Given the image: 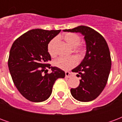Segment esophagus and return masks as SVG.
Returning a JSON list of instances; mask_svg holds the SVG:
<instances>
[{
    "mask_svg": "<svg viewBox=\"0 0 122 122\" xmlns=\"http://www.w3.org/2000/svg\"><path fill=\"white\" fill-rule=\"evenodd\" d=\"M72 76V73L70 72H65V77L66 78H70Z\"/></svg>",
    "mask_w": 122,
    "mask_h": 122,
    "instance_id": "34e87169",
    "label": "esophagus"
}]
</instances>
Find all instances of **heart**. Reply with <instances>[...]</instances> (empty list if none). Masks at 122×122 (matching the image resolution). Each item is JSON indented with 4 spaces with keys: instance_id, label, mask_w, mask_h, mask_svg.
<instances>
[{
    "instance_id": "b5f03b06",
    "label": "heart",
    "mask_w": 122,
    "mask_h": 122,
    "mask_svg": "<svg viewBox=\"0 0 122 122\" xmlns=\"http://www.w3.org/2000/svg\"><path fill=\"white\" fill-rule=\"evenodd\" d=\"M63 38L64 40L66 41V43L72 48H75L78 46L81 41V38L79 35H78L76 33H72V32H67L66 34H65L63 36ZM57 38H54L48 44V53H50V55L51 57H54L56 55V45L57 44ZM79 51L83 52L84 50L81 49ZM77 63H78V60L74 57H61L53 61L54 66L64 71H68L69 69L73 68L74 66L76 65Z\"/></svg>"
}]
</instances>
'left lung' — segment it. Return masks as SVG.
I'll use <instances>...</instances> for the list:
<instances>
[{
    "mask_svg": "<svg viewBox=\"0 0 122 122\" xmlns=\"http://www.w3.org/2000/svg\"><path fill=\"white\" fill-rule=\"evenodd\" d=\"M65 32H80L86 44V53L81 63L72 70L81 77L76 88L71 90L72 97L79 101L89 102L95 99L107 83L111 69L109 48L102 35L92 28L84 25Z\"/></svg>",
    "mask_w": 122,
    "mask_h": 122,
    "instance_id": "obj_1",
    "label": "left lung"
}]
</instances>
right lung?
<instances>
[{
  "label": "right lung",
  "mask_w": 122,
  "mask_h": 122,
  "mask_svg": "<svg viewBox=\"0 0 122 122\" xmlns=\"http://www.w3.org/2000/svg\"><path fill=\"white\" fill-rule=\"evenodd\" d=\"M61 30L32 29L24 33L13 43L8 61L10 72L17 90L32 102H42L51 94L57 79L65 73L48 62L51 56L48 45ZM47 68L52 72L47 73Z\"/></svg>",
  "instance_id": "obj_1"
}]
</instances>
